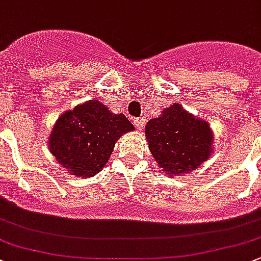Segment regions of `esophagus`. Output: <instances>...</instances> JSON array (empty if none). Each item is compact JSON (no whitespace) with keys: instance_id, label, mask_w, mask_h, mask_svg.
<instances>
[{"instance_id":"obj_1","label":"esophagus","mask_w":261,"mask_h":261,"mask_svg":"<svg viewBox=\"0 0 261 261\" xmlns=\"http://www.w3.org/2000/svg\"><path fill=\"white\" fill-rule=\"evenodd\" d=\"M145 123H146V120H145L144 117H138V119L134 120V125H135L139 130H142V128H144Z\"/></svg>"}]
</instances>
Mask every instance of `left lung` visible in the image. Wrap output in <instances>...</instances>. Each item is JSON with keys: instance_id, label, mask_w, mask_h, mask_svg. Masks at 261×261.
<instances>
[{"instance_id": "obj_1", "label": "left lung", "mask_w": 261, "mask_h": 261, "mask_svg": "<svg viewBox=\"0 0 261 261\" xmlns=\"http://www.w3.org/2000/svg\"><path fill=\"white\" fill-rule=\"evenodd\" d=\"M149 149L170 176L195 170L211 155L213 131L179 103L165 109L145 128Z\"/></svg>"}]
</instances>
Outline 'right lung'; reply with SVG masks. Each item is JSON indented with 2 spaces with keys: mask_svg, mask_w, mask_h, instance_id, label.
<instances>
[{
  "mask_svg": "<svg viewBox=\"0 0 261 261\" xmlns=\"http://www.w3.org/2000/svg\"><path fill=\"white\" fill-rule=\"evenodd\" d=\"M134 130L125 115L112 114L90 100L59 117L50 135V151L77 177H91L108 163L115 142Z\"/></svg>",
  "mask_w": 261,
  "mask_h": 261,
  "instance_id": "add662e5",
  "label": "right lung"
}]
</instances>
